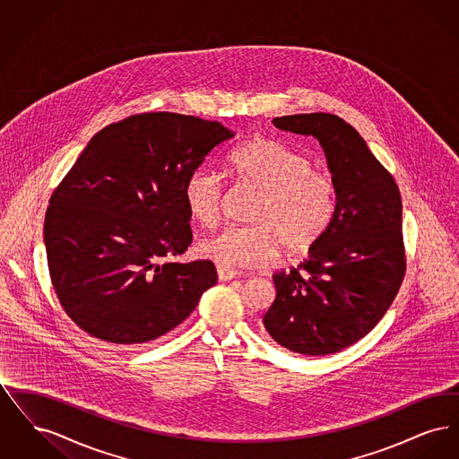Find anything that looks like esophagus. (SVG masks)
I'll list each match as a JSON object with an SVG mask.
<instances>
[{"label": "esophagus", "mask_w": 459, "mask_h": 459, "mask_svg": "<svg viewBox=\"0 0 459 459\" xmlns=\"http://www.w3.org/2000/svg\"><path fill=\"white\" fill-rule=\"evenodd\" d=\"M217 272H219L220 281H232V279L239 277V272H238V270H232V268H223V266H219V268H217Z\"/></svg>", "instance_id": "1"}]
</instances>
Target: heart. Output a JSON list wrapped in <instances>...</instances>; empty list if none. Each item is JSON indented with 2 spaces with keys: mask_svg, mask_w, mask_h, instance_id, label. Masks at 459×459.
I'll use <instances>...</instances> for the list:
<instances>
[{
  "mask_svg": "<svg viewBox=\"0 0 459 459\" xmlns=\"http://www.w3.org/2000/svg\"><path fill=\"white\" fill-rule=\"evenodd\" d=\"M234 175L260 189L251 225H227L197 244L203 258L223 268H260L273 262L281 246L287 255L311 249L327 232L337 206L332 175L311 167L305 153L275 139H253L229 156ZM221 180L199 169L187 177L184 199L203 227L217 223Z\"/></svg>",
  "mask_w": 459,
  "mask_h": 459,
  "instance_id": "b5f03b06",
  "label": "heart"
}]
</instances>
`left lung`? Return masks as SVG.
Returning <instances> with one entry per match:
<instances>
[{
    "label": "left lung",
    "instance_id": "1",
    "mask_svg": "<svg viewBox=\"0 0 459 459\" xmlns=\"http://www.w3.org/2000/svg\"><path fill=\"white\" fill-rule=\"evenodd\" d=\"M273 124L320 141L337 187V206L309 258L273 273L277 296L263 325L289 351L306 356L339 352L380 322L403 284L401 193L359 132L341 117L301 113L277 117Z\"/></svg>",
    "mask_w": 459,
    "mask_h": 459
}]
</instances>
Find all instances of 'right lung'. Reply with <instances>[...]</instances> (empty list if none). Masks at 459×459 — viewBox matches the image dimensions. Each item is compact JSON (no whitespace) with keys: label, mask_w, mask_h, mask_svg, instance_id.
<instances>
[{"label":"right lung","mask_w":459,"mask_h":459,"mask_svg":"<svg viewBox=\"0 0 459 459\" xmlns=\"http://www.w3.org/2000/svg\"><path fill=\"white\" fill-rule=\"evenodd\" d=\"M234 132L170 111L98 132L49 197L51 284L75 325L131 346L182 324L217 284L210 260L172 263L193 242L187 177Z\"/></svg>","instance_id":"add662e5"}]
</instances>
